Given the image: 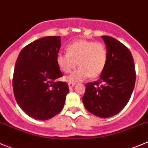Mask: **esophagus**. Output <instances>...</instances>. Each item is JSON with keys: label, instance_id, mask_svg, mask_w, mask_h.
Instances as JSON below:
<instances>
[{"label": "esophagus", "instance_id": "obj_1", "mask_svg": "<svg viewBox=\"0 0 148 148\" xmlns=\"http://www.w3.org/2000/svg\"><path fill=\"white\" fill-rule=\"evenodd\" d=\"M75 85V82H69V83H68V86H69V88L70 89L73 88Z\"/></svg>", "mask_w": 148, "mask_h": 148}]
</instances>
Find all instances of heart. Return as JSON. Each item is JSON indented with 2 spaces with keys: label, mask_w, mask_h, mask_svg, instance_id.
I'll return each mask as SVG.
<instances>
[{
  "label": "heart",
  "mask_w": 148,
  "mask_h": 148,
  "mask_svg": "<svg viewBox=\"0 0 148 148\" xmlns=\"http://www.w3.org/2000/svg\"><path fill=\"white\" fill-rule=\"evenodd\" d=\"M67 53H59L56 58L58 67L65 73H70L76 66L79 67L65 78L67 82H76L89 77L95 78L102 73L108 59V53L104 44L90 40H77L67 47Z\"/></svg>",
  "instance_id": "b5f03b06"
}]
</instances>
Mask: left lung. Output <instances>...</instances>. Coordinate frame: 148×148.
Here are the masks:
<instances>
[{"instance_id":"left-lung-1","label":"left lung","mask_w":148,"mask_h":148,"mask_svg":"<svg viewBox=\"0 0 148 148\" xmlns=\"http://www.w3.org/2000/svg\"><path fill=\"white\" fill-rule=\"evenodd\" d=\"M108 59L99 81L86 84L82 101L100 118L118 114L127 104L136 82L135 64L130 50L118 40L102 35Z\"/></svg>"}]
</instances>
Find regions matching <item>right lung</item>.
I'll return each mask as SVG.
<instances>
[{"label":"right lung","mask_w":148,"mask_h":148,"mask_svg":"<svg viewBox=\"0 0 148 148\" xmlns=\"http://www.w3.org/2000/svg\"><path fill=\"white\" fill-rule=\"evenodd\" d=\"M60 36H47L30 43L21 51L15 63L13 91L22 110L37 120H47L59 113L69 92L56 58Z\"/></svg>","instance_id":"obj_1"}]
</instances>
